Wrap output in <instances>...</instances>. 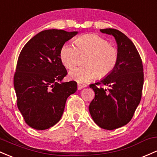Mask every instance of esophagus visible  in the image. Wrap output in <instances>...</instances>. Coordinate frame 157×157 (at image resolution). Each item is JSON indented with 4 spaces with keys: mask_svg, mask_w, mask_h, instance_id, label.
<instances>
[{
    "mask_svg": "<svg viewBox=\"0 0 157 157\" xmlns=\"http://www.w3.org/2000/svg\"><path fill=\"white\" fill-rule=\"evenodd\" d=\"M85 86V85H80V84H78V85H77V89H78V90H80V89H82V88H84Z\"/></svg>",
    "mask_w": 157,
    "mask_h": 157,
    "instance_id": "1",
    "label": "esophagus"
}]
</instances>
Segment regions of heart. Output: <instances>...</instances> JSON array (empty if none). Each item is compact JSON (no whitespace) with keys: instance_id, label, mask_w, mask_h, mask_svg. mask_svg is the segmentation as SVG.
Returning <instances> with one entry per match:
<instances>
[{"instance_id":"heart-1","label":"heart","mask_w":157,"mask_h":157,"mask_svg":"<svg viewBox=\"0 0 157 157\" xmlns=\"http://www.w3.org/2000/svg\"><path fill=\"white\" fill-rule=\"evenodd\" d=\"M75 46L65 43L59 52L60 61L66 68L71 69L77 65L79 54H87L86 65L69 72V77L79 83H85L96 77H106L116 66L118 53L107 40L94 34H88L75 39Z\"/></svg>"}]
</instances>
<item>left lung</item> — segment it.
<instances>
[{"label": "left lung", "mask_w": 157, "mask_h": 157, "mask_svg": "<svg viewBox=\"0 0 157 157\" xmlns=\"http://www.w3.org/2000/svg\"><path fill=\"white\" fill-rule=\"evenodd\" d=\"M100 31L114 36L118 59L109 75L89 86L94 98L89 109L96 124L111 130L126 125L133 116L142 98L144 73L139 53L126 35L113 28Z\"/></svg>", "instance_id": "obj_1"}]
</instances>
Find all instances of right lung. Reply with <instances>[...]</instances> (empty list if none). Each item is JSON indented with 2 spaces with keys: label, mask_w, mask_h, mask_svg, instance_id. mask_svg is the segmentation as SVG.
Here are the masks:
<instances>
[{
  "label": "right lung",
  "mask_w": 157,
  "mask_h": 157,
  "mask_svg": "<svg viewBox=\"0 0 157 157\" xmlns=\"http://www.w3.org/2000/svg\"><path fill=\"white\" fill-rule=\"evenodd\" d=\"M77 33L55 29L41 31L21 51L14 87L18 109L32 128L46 130L59 122L67 98L77 91L75 81H63L67 71L59 52Z\"/></svg>",
  "instance_id": "add662e5"
}]
</instances>
